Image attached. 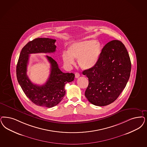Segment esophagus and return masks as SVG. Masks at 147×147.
I'll return each instance as SVG.
<instances>
[{"label":"esophagus","mask_w":147,"mask_h":147,"mask_svg":"<svg viewBox=\"0 0 147 147\" xmlns=\"http://www.w3.org/2000/svg\"><path fill=\"white\" fill-rule=\"evenodd\" d=\"M80 76V74L78 73H75V77L76 78H78Z\"/></svg>","instance_id":"34e87169"}]
</instances>
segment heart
Here are the masks:
<instances>
[{
	"mask_svg": "<svg viewBox=\"0 0 147 147\" xmlns=\"http://www.w3.org/2000/svg\"><path fill=\"white\" fill-rule=\"evenodd\" d=\"M101 51L102 46L99 41L82 40L72 44L69 48V52L64 51L62 57L64 63L68 66L74 64V58H76L81 69H88L96 64Z\"/></svg>",
	"mask_w": 147,
	"mask_h": 147,
	"instance_id": "b5f03b06",
	"label": "heart"
}]
</instances>
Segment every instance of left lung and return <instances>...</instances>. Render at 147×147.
<instances>
[{
	"label": "left lung",
	"instance_id": "left-lung-1",
	"mask_svg": "<svg viewBox=\"0 0 147 147\" xmlns=\"http://www.w3.org/2000/svg\"><path fill=\"white\" fill-rule=\"evenodd\" d=\"M131 68L128 52L121 41L107 43L96 64L82 71L88 78L85 93L87 100L99 107L115 101L127 85Z\"/></svg>",
	"mask_w": 147,
	"mask_h": 147
}]
</instances>
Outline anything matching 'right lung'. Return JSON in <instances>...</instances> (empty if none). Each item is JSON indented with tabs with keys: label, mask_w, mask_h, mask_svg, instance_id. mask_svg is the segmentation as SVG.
I'll use <instances>...</instances> for the list:
<instances>
[{
	"label": "right lung",
	"mask_w": 147,
	"mask_h": 147,
	"mask_svg": "<svg viewBox=\"0 0 147 147\" xmlns=\"http://www.w3.org/2000/svg\"><path fill=\"white\" fill-rule=\"evenodd\" d=\"M56 40L49 38H37L29 42L20 53L16 67L17 80L27 97L36 105L50 108L57 105L65 95V85L73 81L75 75L63 73L53 58L46 55L51 63V73L45 84H34L26 74L29 54L51 53L56 51Z\"/></svg>",
	"instance_id": "obj_1"
}]
</instances>
